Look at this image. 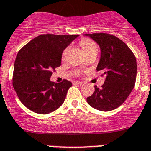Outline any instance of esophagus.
<instances>
[{
  "label": "esophagus",
  "instance_id": "1",
  "mask_svg": "<svg viewBox=\"0 0 151 151\" xmlns=\"http://www.w3.org/2000/svg\"><path fill=\"white\" fill-rule=\"evenodd\" d=\"M74 83L75 84H78V85H82L84 82H79V81H75Z\"/></svg>",
  "mask_w": 151,
  "mask_h": 151
}]
</instances>
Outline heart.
Here are the masks:
<instances>
[{
	"instance_id": "1",
	"label": "heart",
	"mask_w": 151,
	"mask_h": 151,
	"mask_svg": "<svg viewBox=\"0 0 151 151\" xmlns=\"http://www.w3.org/2000/svg\"><path fill=\"white\" fill-rule=\"evenodd\" d=\"M80 45L82 47V48L83 49L85 54H90V53H97V52H98V46H97L95 41H94L93 40L88 39V38L82 39L80 41ZM67 52L68 48H66L62 54L63 58H65Z\"/></svg>"
}]
</instances>
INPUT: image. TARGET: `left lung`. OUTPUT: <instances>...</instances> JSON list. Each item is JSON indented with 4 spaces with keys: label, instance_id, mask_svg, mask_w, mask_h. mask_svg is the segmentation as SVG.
Returning <instances> with one entry per match:
<instances>
[{
    "label": "left lung",
    "instance_id": "1",
    "mask_svg": "<svg viewBox=\"0 0 151 151\" xmlns=\"http://www.w3.org/2000/svg\"><path fill=\"white\" fill-rule=\"evenodd\" d=\"M101 47L97 71L106 76L104 84L87 97L88 104L101 111H110L122 105L134 87L137 63L132 51L122 40L107 33L85 34Z\"/></svg>",
    "mask_w": 151,
    "mask_h": 151
}]
</instances>
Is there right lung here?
Here are the masks:
<instances>
[{"label":"right lung","mask_w":151,"mask_h":151,"mask_svg":"<svg viewBox=\"0 0 151 151\" xmlns=\"http://www.w3.org/2000/svg\"><path fill=\"white\" fill-rule=\"evenodd\" d=\"M78 35L44 34L30 41L16 57L13 86L22 104L35 113L47 114L57 110L72 86L66 79L54 83L50 78L61 65L64 49Z\"/></svg>","instance_id":"right-lung-1"}]
</instances>
